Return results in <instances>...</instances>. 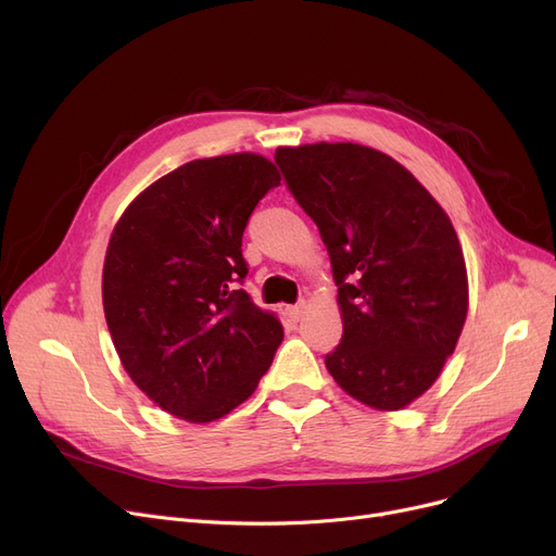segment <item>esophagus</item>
<instances>
[{"label":"esophagus","instance_id":"34e87169","mask_svg":"<svg viewBox=\"0 0 556 556\" xmlns=\"http://www.w3.org/2000/svg\"><path fill=\"white\" fill-rule=\"evenodd\" d=\"M304 308H306V306H304V302H298V304H293V306H288V308H286V316L291 318L293 323H298V320L304 316Z\"/></svg>","mask_w":556,"mask_h":556}]
</instances>
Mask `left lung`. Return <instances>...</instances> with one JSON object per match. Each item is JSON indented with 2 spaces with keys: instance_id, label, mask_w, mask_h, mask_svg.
<instances>
[{
  "instance_id": "8db88e82",
  "label": "left lung",
  "mask_w": 556,
  "mask_h": 556,
  "mask_svg": "<svg viewBox=\"0 0 556 556\" xmlns=\"http://www.w3.org/2000/svg\"><path fill=\"white\" fill-rule=\"evenodd\" d=\"M275 163L331 258L343 338L327 370L358 402L406 406L437 381L466 323L450 218L406 167L364 144L279 148Z\"/></svg>"
}]
</instances>
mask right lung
Returning <instances> with one entry per match:
<instances>
[{"instance_id": "obj_1", "label": "right lung", "mask_w": 556, "mask_h": 556, "mask_svg": "<svg viewBox=\"0 0 556 556\" xmlns=\"http://www.w3.org/2000/svg\"><path fill=\"white\" fill-rule=\"evenodd\" d=\"M279 186L258 154L190 161L154 181L115 225L102 298L113 345L167 414L211 422L245 402L283 341L245 288L243 231Z\"/></svg>"}]
</instances>
